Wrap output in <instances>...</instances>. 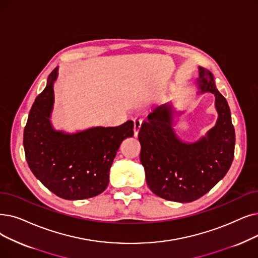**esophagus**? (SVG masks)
I'll return each instance as SVG.
<instances>
[{"label":"esophagus","instance_id":"esophagus-1","mask_svg":"<svg viewBox=\"0 0 258 258\" xmlns=\"http://www.w3.org/2000/svg\"><path fill=\"white\" fill-rule=\"evenodd\" d=\"M141 124H142V119L141 118L136 117L135 119H134V135H135V137L138 136Z\"/></svg>","mask_w":258,"mask_h":258}]
</instances>
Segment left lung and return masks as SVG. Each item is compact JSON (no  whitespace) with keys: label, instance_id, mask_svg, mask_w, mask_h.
<instances>
[{"label":"left lung","instance_id":"obj_1","mask_svg":"<svg viewBox=\"0 0 258 258\" xmlns=\"http://www.w3.org/2000/svg\"><path fill=\"white\" fill-rule=\"evenodd\" d=\"M198 94L215 96L218 118L206 136L194 142L179 138L174 130L176 111L171 103L160 105L144 121L139 132L140 161L151 191L163 199L191 203L208 193L226 176L234 158L235 131L226 98L213 74L198 67Z\"/></svg>","mask_w":258,"mask_h":258}]
</instances>
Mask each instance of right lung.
Wrapping results in <instances>:
<instances>
[{"label":"right lung","mask_w":258,"mask_h":258,"mask_svg":"<svg viewBox=\"0 0 258 258\" xmlns=\"http://www.w3.org/2000/svg\"><path fill=\"white\" fill-rule=\"evenodd\" d=\"M58 75L55 67L29 111L23 136L26 160L32 174L53 194L67 200L91 198L108 185L109 169L121 142L134 136V122L76 133L57 131L50 118Z\"/></svg>","instance_id":"obj_1"}]
</instances>
